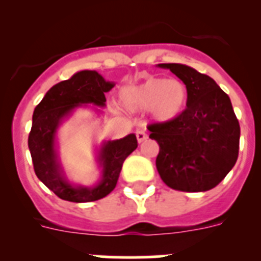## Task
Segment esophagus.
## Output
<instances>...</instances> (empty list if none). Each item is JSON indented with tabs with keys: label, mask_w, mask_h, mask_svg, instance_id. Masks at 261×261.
Wrapping results in <instances>:
<instances>
[{
	"label": "esophagus",
	"mask_w": 261,
	"mask_h": 261,
	"mask_svg": "<svg viewBox=\"0 0 261 261\" xmlns=\"http://www.w3.org/2000/svg\"><path fill=\"white\" fill-rule=\"evenodd\" d=\"M136 137H137V141L140 142V144H141V142H144L145 140H146L147 135H146V133H145L144 129L138 128L137 130H136Z\"/></svg>",
	"instance_id": "obj_1"
}]
</instances>
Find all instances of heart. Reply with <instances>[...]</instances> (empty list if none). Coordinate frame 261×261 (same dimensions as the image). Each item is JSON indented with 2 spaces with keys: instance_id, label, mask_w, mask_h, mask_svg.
<instances>
[{
  "instance_id": "heart-1",
  "label": "heart",
  "mask_w": 261,
  "mask_h": 261,
  "mask_svg": "<svg viewBox=\"0 0 261 261\" xmlns=\"http://www.w3.org/2000/svg\"><path fill=\"white\" fill-rule=\"evenodd\" d=\"M188 89L177 78L147 77L140 84H129L119 90L120 105L130 112H150L156 123H171L188 105Z\"/></svg>"
}]
</instances>
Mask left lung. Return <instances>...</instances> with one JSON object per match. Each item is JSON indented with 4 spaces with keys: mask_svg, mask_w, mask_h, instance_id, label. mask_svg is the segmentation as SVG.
<instances>
[{
    "mask_svg": "<svg viewBox=\"0 0 261 261\" xmlns=\"http://www.w3.org/2000/svg\"><path fill=\"white\" fill-rule=\"evenodd\" d=\"M188 89L186 111L171 123L149 125L159 145L155 165L172 190L204 192L223 180L234 167L241 128L229 95L209 75L183 64H158Z\"/></svg>",
    "mask_w": 261,
    "mask_h": 261,
    "instance_id": "left-lung-1",
    "label": "left lung"
}]
</instances>
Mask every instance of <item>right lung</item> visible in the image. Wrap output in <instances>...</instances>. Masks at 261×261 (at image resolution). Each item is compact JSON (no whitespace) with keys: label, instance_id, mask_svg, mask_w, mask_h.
Here are the masks:
<instances>
[{"label":"right lung","instance_id":"obj_1","mask_svg":"<svg viewBox=\"0 0 261 261\" xmlns=\"http://www.w3.org/2000/svg\"><path fill=\"white\" fill-rule=\"evenodd\" d=\"M115 86L95 70H80L69 80L50 87L34 110L29 136V149L39 180L60 199L71 202H90L103 199L114 191L126 156L137 147L135 133L120 140L103 141L96 147V165L100 176L86 187L69 180L59 153L57 130L74 111L93 105L106 107L105 93ZM96 112L100 110L94 108Z\"/></svg>","mask_w":261,"mask_h":261}]
</instances>
